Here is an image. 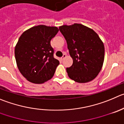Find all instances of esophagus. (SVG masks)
<instances>
[{
  "label": "esophagus",
  "mask_w": 124,
  "mask_h": 124,
  "mask_svg": "<svg viewBox=\"0 0 124 124\" xmlns=\"http://www.w3.org/2000/svg\"><path fill=\"white\" fill-rule=\"evenodd\" d=\"M66 57H67V55H66V54H63V55H62V57H61V59H62V60H63V59H64Z\"/></svg>",
  "instance_id": "obj_1"
}]
</instances>
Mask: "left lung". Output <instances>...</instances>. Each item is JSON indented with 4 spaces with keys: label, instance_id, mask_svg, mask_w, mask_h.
Returning <instances> with one entry per match:
<instances>
[{
    "label": "left lung",
    "instance_id": "left-lung-1",
    "mask_svg": "<svg viewBox=\"0 0 124 124\" xmlns=\"http://www.w3.org/2000/svg\"><path fill=\"white\" fill-rule=\"evenodd\" d=\"M59 30L65 39L73 64L67 68L70 79L79 83L93 80L100 73L105 58V47L97 33L81 24L63 25Z\"/></svg>",
    "mask_w": 124,
    "mask_h": 124
}]
</instances>
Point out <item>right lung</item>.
<instances>
[{
    "mask_svg": "<svg viewBox=\"0 0 124 124\" xmlns=\"http://www.w3.org/2000/svg\"><path fill=\"white\" fill-rule=\"evenodd\" d=\"M57 27L33 26L24 31L15 46V55L21 73L29 81L42 84L53 78L59 61L53 56L51 40Z\"/></svg>",
    "mask_w": 124,
    "mask_h": 124,
    "instance_id": "obj_1",
    "label": "right lung"
}]
</instances>
